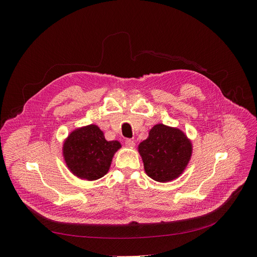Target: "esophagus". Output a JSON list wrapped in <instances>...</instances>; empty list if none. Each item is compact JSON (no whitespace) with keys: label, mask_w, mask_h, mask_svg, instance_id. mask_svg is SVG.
<instances>
[{"label":"esophagus","mask_w":257,"mask_h":257,"mask_svg":"<svg viewBox=\"0 0 257 257\" xmlns=\"http://www.w3.org/2000/svg\"><path fill=\"white\" fill-rule=\"evenodd\" d=\"M125 146L131 147V148H133V147L135 146V143H134L133 139H130V138H127V139H125Z\"/></svg>","instance_id":"obj_1"}]
</instances>
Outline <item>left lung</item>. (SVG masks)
<instances>
[{
	"label": "left lung",
	"instance_id": "1",
	"mask_svg": "<svg viewBox=\"0 0 257 257\" xmlns=\"http://www.w3.org/2000/svg\"><path fill=\"white\" fill-rule=\"evenodd\" d=\"M138 151L147 175L155 181L167 182L183 173L191 159L192 144L179 128L157 124L139 144Z\"/></svg>",
	"mask_w": 257,
	"mask_h": 257
}]
</instances>
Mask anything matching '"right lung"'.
<instances>
[{
	"label": "right lung",
	"instance_id": "1",
	"mask_svg": "<svg viewBox=\"0 0 257 257\" xmlns=\"http://www.w3.org/2000/svg\"><path fill=\"white\" fill-rule=\"evenodd\" d=\"M120 148L119 142H107L99 127L91 124L69 134L63 145V155L75 176L93 181L108 173L113 155Z\"/></svg>",
	"mask_w": 257,
	"mask_h": 257
}]
</instances>
